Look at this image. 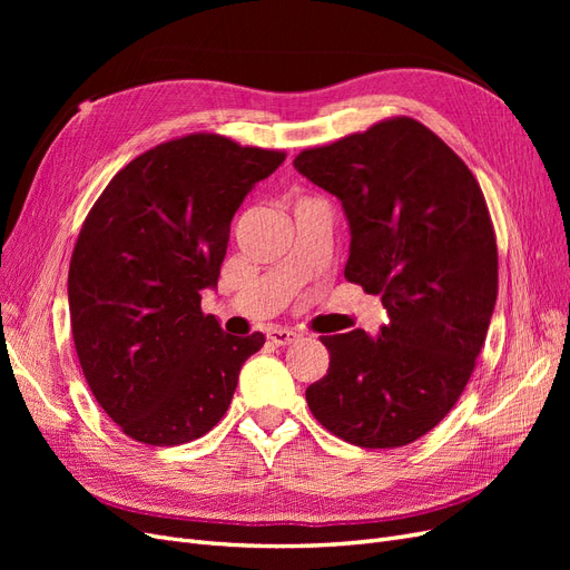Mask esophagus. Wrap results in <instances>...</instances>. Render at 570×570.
Wrapping results in <instances>:
<instances>
[{
    "instance_id": "esophagus-1",
    "label": "esophagus",
    "mask_w": 570,
    "mask_h": 570,
    "mask_svg": "<svg viewBox=\"0 0 570 570\" xmlns=\"http://www.w3.org/2000/svg\"><path fill=\"white\" fill-rule=\"evenodd\" d=\"M266 337H268L273 344H278V347H285V344L297 342V340H299V333L289 331V327H268Z\"/></svg>"
}]
</instances>
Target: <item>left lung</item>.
<instances>
[{"instance_id":"obj_1","label":"left lung","mask_w":570,"mask_h":570,"mask_svg":"<svg viewBox=\"0 0 570 570\" xmlns=\"http://www.w3.org/2000/svg\"><path fill=\"white\" fill-rule=\"evenodd\" d=\"M295 168L342 202L344 278L381 295L390 321L323 335L327 375L306 387L316 421L344 442L394 450L452 411L497 302V239L482 189L440 137L394 116L304 149Z\"/></svg>"}]
</instances>
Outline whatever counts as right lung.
I'll list each match as a JSON object with an SVG mask.
<instances>
[{
	"label": "right lung",
	"mask_w": 570,
	"mask_h": 570,
	"mask_svg": "<svg viewBox=\"0 0 570 570\" xmlns=\"http://www.w3.org/2000/svg\"><path fill=\"white\" fill-rule=\"evenodd\" d=\"M285 151L193 132L135 157L85 218L68 268L80 368L107 416L137 442H193L223 419L239 368L266 337L202 314L230 220Z\"/></svg>",
	"instance_id": "1"
}]
</instances>
